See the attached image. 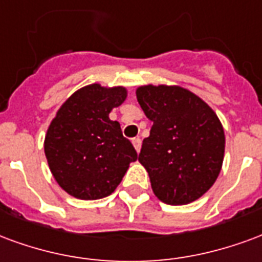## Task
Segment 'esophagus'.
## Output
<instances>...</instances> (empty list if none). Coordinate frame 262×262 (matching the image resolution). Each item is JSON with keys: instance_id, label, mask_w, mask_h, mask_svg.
Masks as SVG:
<instances>
[{"instance_id": "34e87169", "label": "esophagus", "mask_w": 262, "mask_h": 262, "mask_svg": "<svg viewBox=\"0 0 262 262\" xmlns=\"http://www.w3.org/2000/svg\"><path fill=\"white\" fill-rule=\"evenodd\" d=\"M133 145H134V148H135V150H137V152H139V150H141V139L133 138Z\"/></svg>"}]
</instances>
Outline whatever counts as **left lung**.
Masks as SVG:
<instances>
[{
    "label": "left lung",
    "mask_w": 262,
    "mask_h": 262,
    "mask_svg": "<svg viewBox=\"0 0 262 262\" xmlns=\"http://www.w3.org/2000/svg\"><path fill=\"white\" fill-rule=\"evenodd\" d=\"M137 99L154 123L138 156L154 194L169 205L195 201L222 169L225 133L219 118L201 97L181 86H139Z\"/></svg>",
    "instance_id": "1"
}]
</instances>
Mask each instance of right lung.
<instances>
[{
    "instance_id": "obj_1",
    "label": "right lung",
    "mask_w": 262,
    "mask_h": 262,
    "mask_svg": "<svg viewBox=\"0 0 262 262\" xmlns=\"http://www.w3.org/2000/svg\"><path fill=\"white\" fill-rule=\"evenodd\" d=\"M127 97L123 86L92 83L67 99L45 138V154L58 186L79 200L110 195L137 150L108 114Z\"/></svg>"
}]
</instances>
